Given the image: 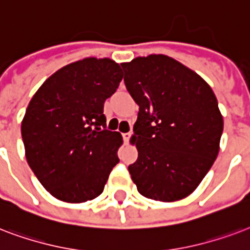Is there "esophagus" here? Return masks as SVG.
Here are the masks:
<instances>
[{
  "label": "esophagus",
  "mask_w": 250,
  "mask_h": 250,
  "mask_svg": "<svg viewBox=\"0 0 250 250\" xmlns=\"http://www.w3.org/2000/svg\"><path fill=\"white\" fill-rule=\"evenodd\" d=\"M130 135H131V133H124V134H123L124 142H125V143L129 142V139H130Z\"/></svg>",
  "instance_id": "34e87169"
}]
</instances>
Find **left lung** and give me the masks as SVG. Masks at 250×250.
<instances>
[{"instance_id": "left-lung-1", "label": "left lung", "mask_w": 250, "mask_h": 250, "mask_svg": "<svg viewBox=\"0 0 250 250\" xmlns=\"http://www.w3.org/2000/svg\"><path fill=\"white\" fill-rule=\"evenodd\" d=\"M125 84L139 105L129 166L143 197L175 202L191 194L219 152L223 116L204 78L166 55L121 63Z\"/></svg>"}]
</instances>
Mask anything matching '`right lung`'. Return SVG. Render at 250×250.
Masks as SVG:
<instances>
[{
    "instance_id": "right-lung-1",
    "label": "right lung",
    "mask_w": 250,
    "mask_h": 250,
    "mask_svg": "<svg viewBox=\"0 0 250 250\" xmlns=\"http://www.w3.org/2000/svg\"><path fill=\"white\" fill-rule=\"evenodd\" d=\"M113 60L86 57L53 73L28 103L22 120L26 159L55 198L82 204L102 194L119 163V131L105 130L104 103L119 88Z\"/></svg>"
}]
</instances>
